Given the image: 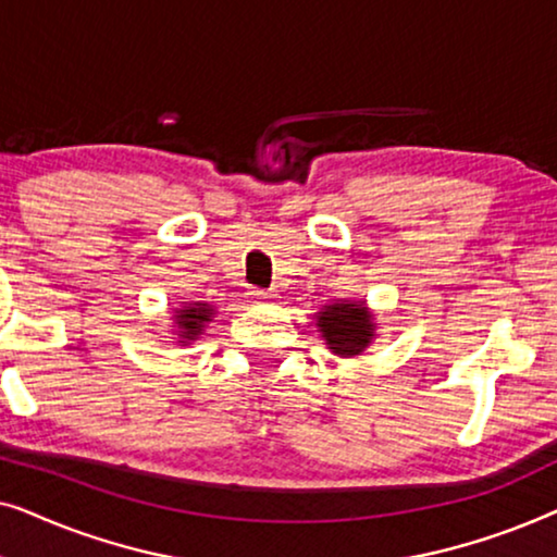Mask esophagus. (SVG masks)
<instances>
[{
  "label": "esophagus",
  "instance_id": "esophagus-1",
  "mask_svg": "<svg viewBox=\"0 0 557 557\" xmlns=\"http://www.w3.org/2000/svg\"><path fill=\"white\" fill-rule=\"evenodd\" d=\"M250 299L265 301V299H271V292H265V288H253V292H250Z\"/></svg>",
  "mask_w": 557,
  "mask_h": 557
}]
</instances>
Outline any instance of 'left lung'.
I'll use <instances>...</instances> for the list:
<instances>
[{
	"label": "left lung",
	"instance_id": "1",
	"mask_svg": "<svg viewBox=\"0 0 557 557\" xmlns=\"http://www.w3.org/2000/svg\"><path fill=\"white\" fill-rule=\"evenodd\" d=\"M319 330L334 355H360L372 337L370 314L360 304H332L319 317Z\"/></svg>",
	"mask_w": 557,
	"mask_h": 557
}]
</instances>
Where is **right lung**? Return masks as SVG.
I'll use <instances>...</instances> for the list:
<instances>
[{
	"mask_svg": "<svg viewBox=\"0 0 557 557\" xmlns=\"http://www.w3.org/2000/svg\"><path fill=\"white\" fill-rule=\"evenodd\" d=\"M212 309L208 307V304H197V307H189V309H182L177 311V324L182 330V337L185 339H195L197 334H200L202 324L210 322Z\"/></svg>",
	"mask_w": 557,
	"mask_h": 557,
	"instance_id": "right-lung-1",
	"label": "right lung"
}]
</instances>
